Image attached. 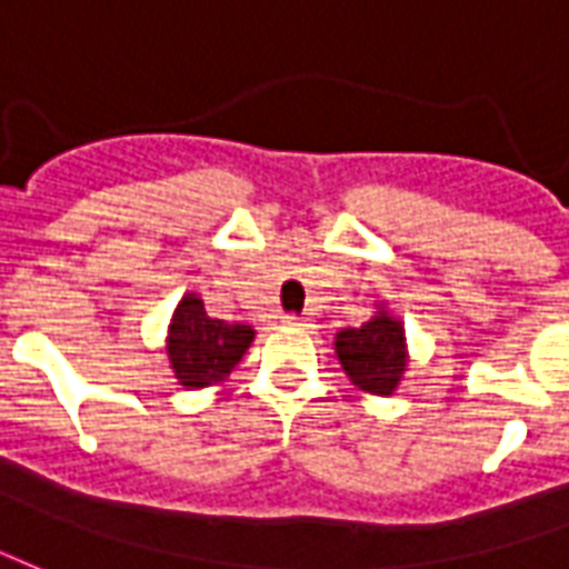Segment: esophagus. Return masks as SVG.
Listing matches in <instances>:
<instances>
[{
  "label": "esophagus",
  "instance_id": "esophagus-1",
  "mask_svg": "<svg viewBox=\"0 0 569 569\" xmlns=\"http://www.w3.org/2000/svg\"><path fill=\"white\" fill-rule=\"evenodd\" d=\"M281 321L288 327H306V318H300V315H284Z\"/></svg>",
  "mask_w": 569,
  "mask_h": 569
}]
</instances>
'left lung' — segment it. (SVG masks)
Wrapping results in <instances>:
<instances>
[{"instance_id":"1","label":"left lung","mask_w":569,"mask_h":569,"mask_svg":"<svg viewBox=\"0 0 569 569\" xmlns=\"http://www.w3.org/2000/svg\"><path fill=\"white\" fill-rule=\"evenodd\" d=\"M336 355L360 391L388 397L406 370L403 325L379 312L363 327H348L336 336Z\"/></svg>"}]
</instances>
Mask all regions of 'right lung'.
<instances>
[{
	"instance_id": "1",
	"label": "right lung",
	"mask_w": 569,
	"mask_h": 569,
	"mask_svg": "<svg viewBox=\"0 0 569 569\" xmlns=\"http://www.w3.org/2000/svg\"><path fill=\"white\" fill-rule=\"evenodd\" d=\"M254 330L248 325H230L211 318L197 293H188L178 302L169 327V360L176 379L184 388H206L221 381L242 360L244 348L251 346Z\"/></svg>"
}]
</instances>
